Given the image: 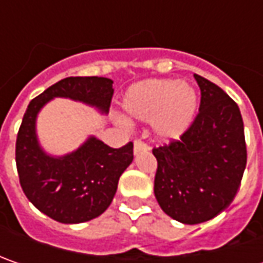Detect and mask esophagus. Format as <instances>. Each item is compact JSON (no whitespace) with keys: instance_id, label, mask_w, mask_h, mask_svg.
Listing matches in <instances>:
<instances>
[{"instance_id":"obj_1","label":"esophagus","mask_w":263,"mask_h":263,"mask_svg":"<svg viewBox=\"0 0 263 263\" xmlns=\"http://www.w3.org/2000/svg\"><path fill=\"white\" fill-rule=\"evenodd\" d=\"M147 151H149V146H147L145 142H142V140H135V155L142 154V152H147Z\"/></svg>"}]
</instances>
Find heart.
Listing matches in <instances>:
<instances>
[{
	"mask_svg": "<svg viewBox=\"0 0 263 263\" xmlns=\"http://www.w3.org/2000/svg\"><path fill=\"white\" fill-rule=\"evenodd\" d=\"M199 96L189 83L173 79H147L127 89L121 101L123 117L128 121H151L161 140H174L193 124Z\"/></svg>",
	"mask_w": 263,
	"mask_h": 263,
	"instance_id": "obj_1",
	"label": "heart"
}]
</instances>
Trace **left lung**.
<instances>
[{
  "mask_svg": "<svg viewBox=\"0 0 263 263\" xmlns=\"http://www.w3.org/2000/svg\"><path fill=\"white\" fill-rule=\"evenodd\" d=\"M200 106L180 140L154 147L155 197L168 217L200 224L221 214L237 193L246 168L245 127L237 104L205 77L195 74Z\"/></svg>",
  "mask_w": 263,
  "mask_h": 263,
  "instance_id": "8db88e82",
  "label": "left lung"
}]
</instances>
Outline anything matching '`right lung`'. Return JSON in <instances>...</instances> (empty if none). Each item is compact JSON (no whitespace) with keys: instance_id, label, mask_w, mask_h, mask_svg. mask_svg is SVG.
<instances>
[{"instance_id":"right-lung-1","label":"right lung","mask_w":263,"mask_h":263,"mask_svg":"<svg viewBox=\"0 0 263 263\" xmlns=\"http://www.w3.org/2000/svg\"><path fill=\"white\" fill-rule=\"evenodd\" d=\"M112 83L106 77H66L32 99L26 109L15 142L20 184L26 197L58 222L80 224L105 212L120 176L133 161V143L114 149L90 136L76 151L52 157L39 145L37 114L54 98L79 101L108 114Z\"/></svg>"}]
</instances>
